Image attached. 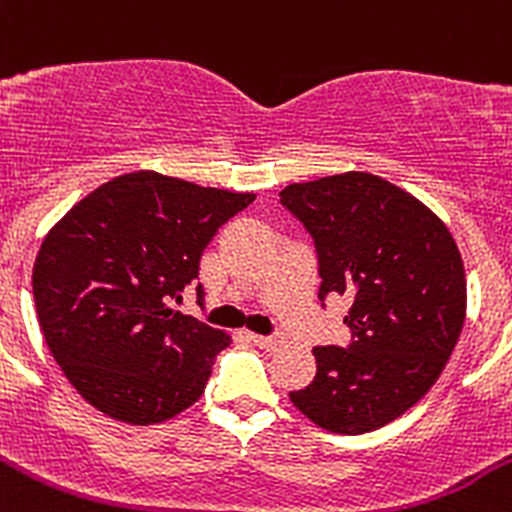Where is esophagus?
<instances>
[{"instance_id": "esophagus-1", "label": "esophagus", "mask_w": 512, "mask_h": 512, "mask_svg": "<svg viewBox=\"0 0 512 512\" xmlns=\"http://www.w3.org/2000/svg\"><path fill=\"white\" fill-rule=\"evenodd\" d=\"M252 341H255L260 348H265V351H275V348L283 346L285 336L283 333H275V336H252Z\"/></svg>"}]
</instances>
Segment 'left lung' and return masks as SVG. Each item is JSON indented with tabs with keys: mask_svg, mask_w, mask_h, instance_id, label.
I'll list each match as a JSON object with an SVG mask.
<instances>
[{
	"mask_svg": "<svg viewBox=\"0 0 512 512\" xmlns=\"http://www.w3.org/2000/svg\"><path fill=\"white\" fill-rule=\"evenodd\" d=\"M280 202L315 242L318 298H351L353 333L348 348H313L315 379L290 401L333 434L374 432L412 409L455 351L467 310L460 250L427 204L366 171L290 184Z\"/></svg>",
	"mask_w": 512,
	"mask_h": 512,
	"instance_id": "left-lung-1",
	"label": "left lung"
}]
</instances>
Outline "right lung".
<instances>
[{
  "instance_id": "obj_1",
  "label": "right lung",
  "mask_w": 512,
  "mask_h": 512,
  "mask_svg": "<svg viewBox=\"0 0 512 512\" xmlns=\"http://www.w3.org/2000/svg\"><path fill=\"white\" fill-rule=\"evenodd\" d=\"M252 202L255 194L133 171L90 191L45 234L32 267L40 331L105 417L159 424L204 394L229 336L169 300L199 275L214 232Z\"/></svg>"
}]
</instances>
